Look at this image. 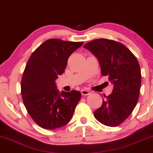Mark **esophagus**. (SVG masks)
Masks as SVG:
<instances>
[{"label":"esophagus","instance_id":"obj_1","mask_svg":"<svg viewBox=\"0 0 153 153\" xmlns=\"http://www.w3.org/2000/svg\"><path fill=\"white\" fill-rule=\"evenodd\" d=\"M81 94H82V95L87 96L90 94L91 92L89 90H87V89H82V90H81Z\"/></svg>","mask_w":153,"mask_h":153}]
</instances>
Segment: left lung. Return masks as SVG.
I'll return each instance as SVG.
<instances>
[{
	"label": "left lung",
	"mask_w": 153,
	"mask_h": 153,
	"mask_svg": "<svg viewBox=\"0 0 153 153\" xmlns=\"http://www.w3.org/2000/svg\"><path fill=\"white\" fill-rule=\"evenodd\" d=\"M99 60L103 76L113 85L111 94L94 112L99 123L116 127L133 111L139 97L141 73L137 59L123 44L113 40L96 39L84 46Z\"/></svg>",
	"instance_id": "obj_1"
}]
</instances>
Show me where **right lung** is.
<instances>
[{
    "label": "right lung",
    "instance_id": "add662e5",
    "mask_svg": "<svg viewBox=\"0 0 153 153\" xmlns=\"http://www.w3.org/2000/svg\"><path fill=\"white\" fill-rule=\"evenodd\" d=\"M82 44L56 38L47 40L28 61L22 78V100L28 113L42 128L62 127L73 117L81 93L59 92L55 80L64 73L71 54Z\"/></svg>",
    "mask_w": 153,
    "mask_h": 153
}]
</instances>
